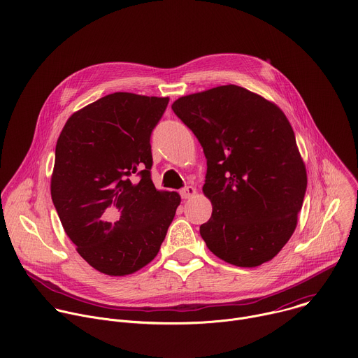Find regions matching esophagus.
Masks as SVG:
<instances>
[{
  "mask_svg": "<svg viewBox=\"0 0 358 358\" xmlns=\"http://www.w3.org/2000/svg\"><path fill=\"white\" fill-rule=\"evenodd\" d=\"M195 192H196V189H195L194 187L188 185V187H184V188L180 191V195H181L182 199H188V198H191Z\"/></svg>",
  "mask_w": 358,
  "mask_h": 358,
  "instance_id": "esophagus-1",
  "label": "esophagus"
}]
</instances>
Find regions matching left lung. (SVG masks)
I'll list each match as a JSON object with an SVG mask.
<instances>
[{"label":"left lung","mask_w":358,"mask_h":358,"mask_svg":"<svg viewBox=\"0 0 358 358\" xmlns=\"http://www.w3.org/2000/svg\"><path fill=\"white\" fill-rule=\"evenodd\" d=\"M171 109L207 159L202 191L213 215L199 234L208 249L241 268L275 258L294 232L308 187L285 113L236 85L182 96Z\"/></svg>","instance_id":"1"}]
</instances>
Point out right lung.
Instances as JSON below:
<instances>
[{
  "label": "right lung",
  "mask_w": 358,
  "mask_h": 358,
  "mask_svg": "<svg viewBox=\"0 0 358 358\" xmlns=\"http://www.w3.org/2000/svg\"><path fill=\"white\" fill-rule=\"evenodd\" d=\"M169 100L108 94L73 113L57 141L54 206L78 253L105 275H130L155 259L180 206L150 173L151 131Z\"/></svg>",
  "instance_id": "obj_1"
}]
</instances>
